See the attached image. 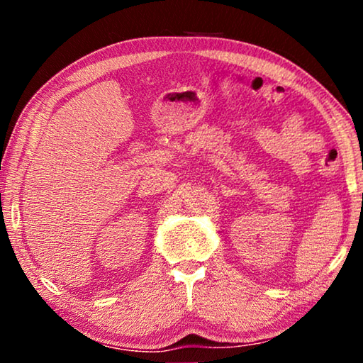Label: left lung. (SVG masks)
I'll list each match as a JSON object with an SVG mask.
<instances>
[{
    "label": "left lung",
    "mask_w": 363,
    "mask_h": 363,
    "mask_svg": "<svg viewBox=\"0 0 363 363\" xmlns=\"http://www.w3.org/2000/svg\"><path fill=\"white\" fill-rule=\"evenodd\" d=\"M362 200H363V195H362Z\"/></svg>",
    "instance_id": "obj_1"
}]
</instances>
